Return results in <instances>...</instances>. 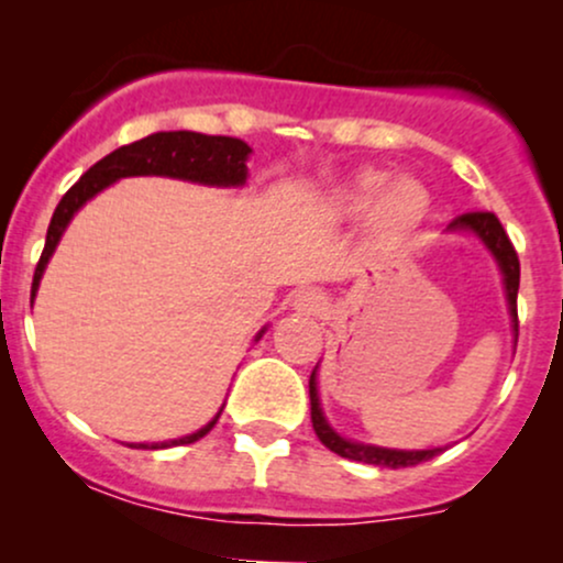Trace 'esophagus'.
<instances>
[{
  "instance_id": "34e87169",
  "label": "esophagus",
  "mask_w": 563,
  "mask_h": 563,
  "mask_svg": "<svg viewBox=\"0 0 563 563\" xmlns=\"http://www.w3.org/2000/svg\"><path fill=\"white\" fill-rule=\"evenodd\" d=\"M294 309L301 314H312V318H320V314L328 312V296L318 288H303L294 296Z\"/></svg>"
}]
</instances>
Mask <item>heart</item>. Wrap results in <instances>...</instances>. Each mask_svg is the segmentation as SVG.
Listing matches in <instances>:
<instances>
[{"label": "heart", "instance_id": "b5f03b06", "mask_svg": "<svg viewBox=\"0 0 563 563\" xmlns=\"http://www.w3.org/2000/svg\"><path fill=\"white\" fill-rule=\"evenodd\" d=\"M429 192L416 179L389 183V174L365 169L335 190V206L344 214H367V224L378 241L394 243L410 235L429 214Z\"/></svg>", "mask_w": 563, "mask_h": 563}]
</instances>
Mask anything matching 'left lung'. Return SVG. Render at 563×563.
Instances as JSON below:
<instances>
[{"instance_id": "1", "label": "left lung", "mask_w": 563, "mask_h": 563, "mask_svg": "<svg viewBox=\"0 0 563 563\" xmlns=\"http://www.w3.org/2000/svg\"><path fill=\"white\" fill-rule=\"evenodd\" d=\"M450 230H471L482 238L484 245L495 254L497 264L503 269V280H506V294H508V309L510 318H514V331L519 335V312H516V296H519V254H516L514 243L503 230L500 219L493 211H466V214L452 219ZM309 402H312V429L314 434L328 450L335 455L346 457V461L357 463H371V466L380 468H407L418 466V463L431 461L442 450H386V448H371V444H357L341 439L335 431L328 426L325 416L320 410V397H318V384H314V373L309 378Z\"/></svg>"}]
</instances>
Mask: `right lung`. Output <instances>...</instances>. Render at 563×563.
<instances>
[{"instance_id": "right-lung-1", "label": "right lung", "mask_w": 563, "mask_h": 563, "mask_svg": "<svg viewBox=\"0 0 563 563\" xmlns=\"http://www.w3.org/2000/svg\"><path fill=\"white\" fill-rule=\"evenodd\" d=\"M251 147L243 140L235 137H217V134H198V132H158L151 137L129 142L121 145L119 151L108 153L106 158L97 161L92 169L81 174L66 196L57 203L53 222H49L47 241H44V251L38 256V264L34 269V283H31V301H34L38 280H42L44 267H47L49 256H53L57 241H60L63 230L68 228L70 217L87 203L89 198L97 196L102 187H108L121 177H140V174H158V177H177L190 179V183L203 185H243L245 183V158H249ZM262 335V333H260ZM206 423L196 434L172 439V442L161 444H129V448H145V450H161L174 448V444H190L198 442L200 437L209 434L214 423Z\"/></svg>"}]
</instances>
